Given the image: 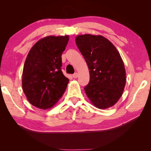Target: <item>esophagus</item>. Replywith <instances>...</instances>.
Wrapping results in <instances>:
<instances>
[{
  "instance_id": "obj_1",
  "label": "esophagus",
  "mask_w": 151,
  "mask_h": 151,
  "mask_svg": "<svg viewBox=\"0 0 151 151\" xmlns=\"http://www.w3.org/2000/svg\"><path fill=\"white\" fill-rule=\"evenodd\" d=\"M78 73H77V72H76V73H75L73 75V77L74 78H78Z\"/></svg>"
}]
</instances>
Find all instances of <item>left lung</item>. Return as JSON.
<instances>
[{
  "label": "left lung",
  "mask_w": 151,
  "mask_h": 151,
  "mask_svg": "<svg viewBox=\"0 0 151 151\" xmlns=\"http://www.w3.org/2000/svg\"><path fill=\"white\" fill-rule=\"evenodd\" d=\"M76 43L87 64L90 74L84 87L95 106L105 109L119 100L126 84L123 60L115 47L102 36L79 35Z\"/></svg>",
  "instance_id": "8db88e82"
}]
</instances>
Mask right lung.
<instances>
[{
	"mask_svg": "<svg viewBox=\"0 0 151 151\" xmlns=\"http://www.w3.org/2000/svg\"><path fill=\"white\" fill-rule=\"evenodd\" d=\"M68 41L69 36H49L30 49L24 65L22 86L33 106L50 109L65 93L69 80L61 71V55Z\"/></svg>",
	"mask_w": 151,
	"mask_h": 151,
	"instance_id": "obj_1",
	"label": "right lung"
}]
</instances>
